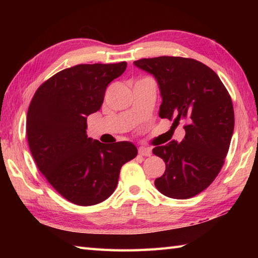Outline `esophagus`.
<instances>
[{
	"label": "esophagus",
	"mask_w": 258,
	"mask_h": 258,
	"mask_svg": "<svg viewBox=\"0 0 258 258\" xmlns=\"http://www.w3.org/2000/svg\"><path fill=\"white\" fill-rule=\"evenodd\" d=\"M151 149L149 147H145V146H141L139 149V154L142 156H150L151 155Z\"/></svg>",
	"instance_id": "obj_1"
}]
</instances>
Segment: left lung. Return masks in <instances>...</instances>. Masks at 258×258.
<instances>
[{
	"instance_id": "left-lung-1",
	"label": "left lung",
	"mask_w": 258,
	"mask_h": 258,
	"mask_svg": "<svg viewBox=\"0 0 258 258\" xmlns=\"http://www.w3.org/2000/svg\"><path fill=\"white\" fill-rule=\"evenodd\" d=\"M134 65L157 82L160 117L173 125L185 122L182 142L153 149L166 165L155 179L156 188L171 199H190L212 184L227 155L234 132L231 96L217 74L193 58L160 56Z\"/></svg>"
}]
</instances>
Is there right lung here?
I'll list each match as a JSON object with an SVG mask.
<instances>
[{"instance_id": "1", "label": "right lung", "mask_w": 258, "mask_h": 258, "mask_svg": "<svg viewBox=\"0 0 258 258\" xmlns=\"http://www.w3.org/2000/svg\"><path fill=\"white\" fill-rule=\"evenodd\" d=\"M126 65L65 69L38 87L27 111V141L38 169L76 205L91 206L108 199L120 168L138 155L132 142L103 144L86 135L87 116L101 108L107 85L124 73Z\"/></svg>"}]
</instances>
